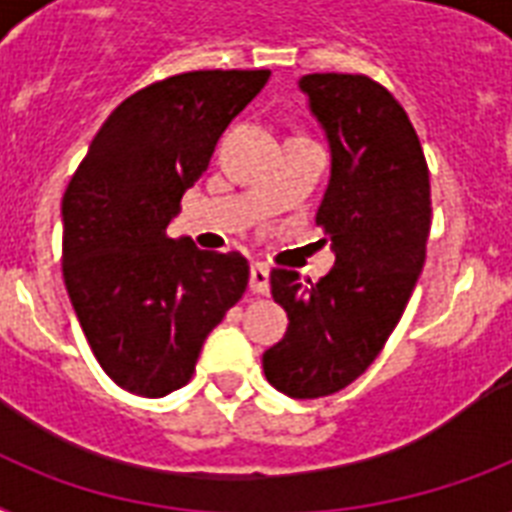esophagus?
<instances>
[{"mask_svg":"<svg viewBox=\"0 0 512 512\" xmlns=\"http://www.w3.org/2000/svg\"><path fill=\"white\" fill-rule=\"evenodd\" d=\"M249 287H252V292H257V295H268V292H271V271H268V265H252V271H249Z\"/></svg>","mask_w":512,"mask_h":512,"instance_id":"obj_1","label":"esophagus"}]
</instances>
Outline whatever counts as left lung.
Instances as JSON below:
<instances>
[{"label":"left lung","mask_w":512,"mask_h":512,"mask_svg":"<svg viewBox=\"0 0 512 512\" xmlns=\"http://www.w3.org/2000/svg\"><path fill=\"white\" fill-rule=\"evenodd\" d=\"M300 90L332 148L316 225L337 263L316 284L297 271L271 273L289 327L263 353V369L281 393L321 398L361 377L385 348L425 265L433 209L420 138L382 84L364 74H308Z\"/></svg>","instance_id":"8db88e82"}]
</instances>
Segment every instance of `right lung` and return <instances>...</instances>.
I'll list each match as a JSON object with an SVG mask.
<instances>
[{
  "instance_id": "add662e5",
  "label": "right lung",
  "mask_w": 512,
  "mask_h": 512,
  "mask_svg": "<svg viewBox=\"0 0 512 512\" xmlns=\"http://www.w3.org/2000/svg\"><path fill=\"white\" fill-rule=\"evenodd\" d=\"M271 71H188L124 100L63 193V279L103 372L159 398L183 388L201 345L239 303L247 257L170 239L183 193Z\"/></svg>"
}]
</instances>
